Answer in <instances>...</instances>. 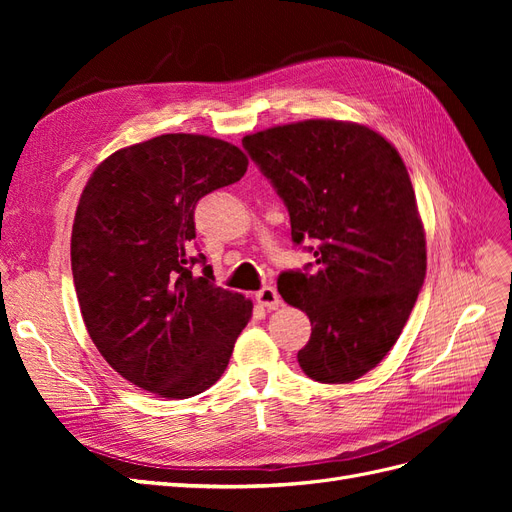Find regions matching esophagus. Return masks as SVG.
<instances>
[{"instance_id":"34e87169","label":"esophagus","mask_w":512,"mask_h":512,"mask_svg":"<svg viewBox=\"0 0 512 512\" xmlns=\"http://www.w3.org/2000/svg\"><path fill=\"white\" fill-rule=\"evenodd\" d=\"M256 301H258V305H262L265 309H277L282 305L280 294H277V290L273 286H262L256 292Z\"/></svg>"}]
</instances>
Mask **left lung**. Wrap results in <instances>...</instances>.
Instances as JSON below:
<instances>
[{"mask_svg":"<svg viewBox=\"0 0 512 512\" xmlns=\"http://www.w3.org/2000/svg\"><path fill=\"white\" fill-rule=\"evenodd\" d=\"M243 149L284 200L294 245L316 258L277 277L312 322L301 369L324 384L365 376L404 331L427 271L404 160L378 132L333 119L262 130Z\"/></svg>","mask_w":512,"mask_h":512,"instance_id":"1","label":"left lung"}]
</instances>
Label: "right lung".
Segmentation results:
<instances>
[{
  "mask_svg": "<svg viewBox=\"0 0 512 512\" xmlns=\"http://www.w3.org/2000/svg\"><path fill=\"white\" fill-rule=\"evenodd\" d=\"M245 170V153L220 138L162 134L108 156L81 194L70 256L87 333L149 393L207 391L252 318V301L215 286L207 258L192 252L198 200Z\"/></svg>",
  "mask_w": 512,
  "mask_h": 512,
  "instance_id": "right-lung-1",
  "label": "right lung"
}]
</instances>
